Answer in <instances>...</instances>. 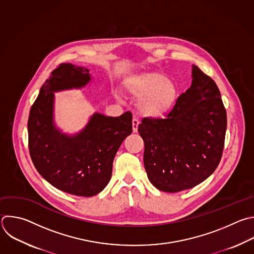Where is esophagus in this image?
Instances as JSON below:
<instances>
[{
    "instance_id": "obj_1",
    "label": "esophagus",
    "mask_w": 254,
    "mask_h": 254,
    "mask_svg": "<svg viewBox=\"0 0 254 254\" xmlns=\"http://www.w3.org/2000/svg\"><path fill=\"white\" fill-rule=\"evenodd\" d=\"M138 125H139L138 120H137L136 118H133V119H132V130H133V132H136V131H137Z\"/></svg>"
}]
</instances>
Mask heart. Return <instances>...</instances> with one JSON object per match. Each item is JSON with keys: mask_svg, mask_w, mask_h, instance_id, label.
Segmentation results:
<instances>
[{"mask_svg": "<svg viewBox=\"0 0 254 254\" xmlns=\"http://www.w3.org/2000/svg\"><path fill=\"white\" fill-rule=\"evenodd\" d=\"M126 89L131 97L141 100V113L152 118L165 115L173 108L178 97L175 83L156 71L141 72L129 77Z\"/></svg>", "mask_w": 254, "mask_h": 254, "instance_id": "obj_1", "label": "heart"}]
</instances>
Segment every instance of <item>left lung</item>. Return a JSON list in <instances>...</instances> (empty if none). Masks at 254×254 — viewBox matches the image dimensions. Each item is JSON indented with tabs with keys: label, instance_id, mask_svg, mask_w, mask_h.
<instances>
[{
	"label": "left lung",
	"instance_id": "obj_1",
	"mask_svg": "<svg viewBox=\"0 0 254 254\" xmlns=\"http://www.w3.org/2000/svg\"><path fill=\"white\" fill-rule=\"evenodd\" d=\"M220 97L214 80L193 64L190 88L166 118L142 119L137 130L144 141V168L157 190L192 189L216 170L227 125Z\"/></svg>",
	"mask_w": 254,
	"mask_h": 254
}]
</instances>
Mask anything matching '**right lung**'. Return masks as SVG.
I'll list each match as a JSON object with an SVG mask.
<instances>
[{
  "label": "right lung",
  "instance_id": "right-lung-1",
  "mask_svg": "<svg viewBox=\"0 0 254 254\" xmlns=\"http://www.w3.org/2000/svg\"><path fill=\"white\" fill-rule=\"evenodd\" d=\"M89 69L61 64L52 72L33 104L29 121V150L39 174L56 189L90 197L110 183L115 155L132 131V115L95 114L80 133L67 136L53 125L54 92L86 86Z\"/></svg>",
  "mask_w": 254,
  "mask_h": 254
}]
</instances>
